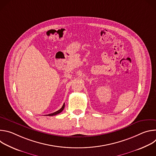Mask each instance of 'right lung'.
I'll list each match as a JSON object with an SVG mask.
<instances>
[{
	"mask_svg": "<svg viewBox=\"0 0 156 156\" xmlns=\"http://www.w3.org/2000/svg\"><path fill=\"white\" fill-rule=\"evenodd\" d=\"M64 107H65V104H63V106L62 107V108H61L60 109H59L58 110L56 111V112H54V113H52V114H48V115H48V116H53V115H57V114H58L59 113H60L61 112H62V110H63Z\"/></svg>",
	"mask_w": 156,
	"mask_h": 156,
	"instance_id": "1",
	"label": "right lung"
}]
</instances>
